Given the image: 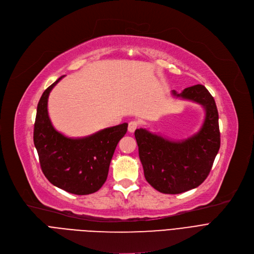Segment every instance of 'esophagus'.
<instances>
[{
  "label": "esophagus",
  "mask_w": 254,
  "mask_h": 254,
  "mask_svg": "<svg viewBox=\"0 0 254 254\" xmlns=\"http://www.w3.org/2000/svg\"><path fill=\"white\" fill-rule=\"evenodd\" d=\"M139 127V123L136 122V120H132V122H130L128 124V131L129 132H134L136 130V128Z\"/></svg>",
  "instance_id": "1"
}]
</instances>
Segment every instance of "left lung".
Returning <instances> with one entry per match:
<instances>
[{
  "label": "left lung",
  "instance_id": "obj_1",
  "mask_svg": "<svg viewBox=\"0 0 254 254\" xmlns=\"http://www.w3.org/2000/svg\"><path fill=\"white\" fill-rule=\"evenodd\" d=\"M172 95L204 107L201 129L183 141H171L146 128L136 129L135 137L145 179L159 192L177 194L197 188L208 177L220 147V132L215 101L204 85L181 93L173 90Z\"/></svg>",
  "mask_w": 254,
  "mask_h": 254
}]
</instances>
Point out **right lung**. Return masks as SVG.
I'll return each instance as SVG.
<instances>
[{"instance_id":"right-lung-1","label":"right lung","mask_w":254,"mask_h":254,"mask_svg":"<svg viewBox=\"0 0 254 254\" xmlns=\"http://www.w3.org/2000/svg\"><path fill=\"white\" fill-rule=\"evenodd\" d=\"M64 76L45 89L37 107L34 144L43 174L57 188L84 195L98 191L108 176L116 146L127 124L97 131L84 138H68L53 127L47 102L51 89Z\"/></svg>"}]
</instances>
